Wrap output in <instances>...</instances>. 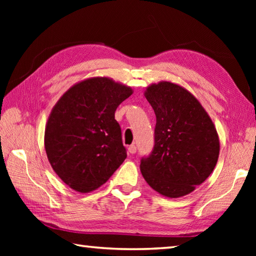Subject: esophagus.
Here are the masks:
<instances>
[{
  "mask_svg": "<svg viewBox=\"0 0 256 256\" xmlns=\"http://www.w3.org/2000/svg\"><path fill=\"white\" fill-rule=\"evenodd\" d=\"M128 153L130 154H135V153H136V146H135V145L128 146Z\"/></svg>",
  "mask_w": 256,
  "mask_h": 256,
  "instance_id": "esophagus-1",
  "label": "esophagus"
}]
</instances>
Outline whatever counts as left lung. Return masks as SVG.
<instances>
[{
    "mask_svg": "<svg viewBox=\"0 0 256 256\" xmlns=\"http://www.w3.org/2000/svg\"><path fill=\"white\" fill-rule=\"evenodd\" d=\"M156 116L155 145L140 160V172L155 192L168 198L192 192L214 172L220 142L209 114L192 92L170 81L146 86Z\"/></svg>",
    "mask_w": 256,
    "mask_h": 256,
    "instance_id": "left-lung-1",
    "label": "left lung"
}]
</instances>
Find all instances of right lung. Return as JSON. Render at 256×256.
<instances>
[{
	"label": "right lung",
	"mask_w": 256,
	"mask_h": 256,
	"mask_svg": "<svg viewBox=\"0 0 256 256\" xmlns=\"http://www.w3.org/2000/svg\"><path fill=\"white\" fill-rule=\"evenodd\" d=\"M132 94L131 86L108 77L88 78L70 86L52 108L44 138L47 158L76 192L98 189L126 158L114 113Z\"/></svg>",
	"instance_id": "1"
}]
</instances>
